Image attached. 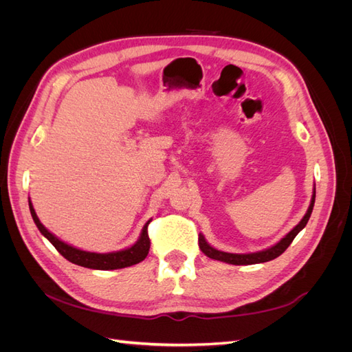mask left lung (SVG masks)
I'll return each instance as SVG.
<instances>
[{
  "label": "left lung",
  "instance_id": "left-lung-1",
  "mask_svg": "<svg viewBox=\"0 0 352 352\" xmlns=\"http://www.w3.org/2000/svg\"><path fill=\"white\" fill-rule=\"evenodd\" d=\"M314 201H316V188L313 190V197H311V202H310V207H308L305 216L301 219V221L298 223V225L287 233L285 238H282L278 243L273 245V247L267 248V250H263L258 252H250V254H232V252H225V251H219L216 248H212L211 245L206 241L204 235L199 233L198 236V243H199V248L201 251L204 252L207 257L212 258V260H219L223 263H229V264H235V265H250V264H258V263H265V261H270L278 258L280 254L285 252V250L289 247L291 242L295 239V236L300 233L305 225L308 219L311 216V211L314 207Z\"/></svg>",
  "mask_w": 352,
  "mask_h": 352
}]
</instances>
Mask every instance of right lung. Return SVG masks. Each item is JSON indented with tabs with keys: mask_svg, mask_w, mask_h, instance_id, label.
I'll return each mask as SVG.
<instances>
[{
	"mask_svg": "<svg viewBox=\"0 0 352 352\" xmlns=\"http://www.w3.org/2000/svg\"><path fill=\"white\" fill-rule=\"evenodd\" d=\"M29 208H30L32 219H34L35 225L42 235H44L52 245H54L56 250L63 255V257L73 264L82 265V267L95 269V270H116V269L131 267V265L145 260V257L148 255V251H150L151 242H150V238H148V225H150L151 220H148L145 223L140 239H138L132 245V247L122 250V251H116V252L98 254V252L82 251L79 248L72 247V245H69L66 242H63L56 235H52L48 229L44 228V225L39 221L36 212L34 210V206H32L30 201H29Z\"/></svg>",
	"mask_w": 352,
	"mask_h": 352,
	"instance_id": "obj_1",
	"label": "right lung"
}]
</instances>
